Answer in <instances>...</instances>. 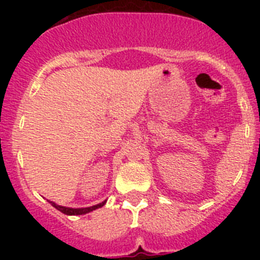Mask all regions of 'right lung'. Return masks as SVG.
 Segmentation results:
<instances>
[{
    "label": "right lung",
    "instance_id": "add662e5",
    "mask_svg": "<svg viewBox=\"0 0 260 260\" xmlns=\"http://www.w3.org/2000/svg\"><path fill=\"white\" fill-rule=\"evenodd\" d=\"M50 203H52L53 207L57 208L58 211H61L62 213H65V215H84V213L91 212V211L96 210V208L103 207V206L105 204V202H103V203L100 204H96V206H92V207H87V208H69V207H62V206H58V204L53 203V202H50Z\"/></svg>",
    "mask_w": 260,
    "mask_h": 260
}]
</instances>
